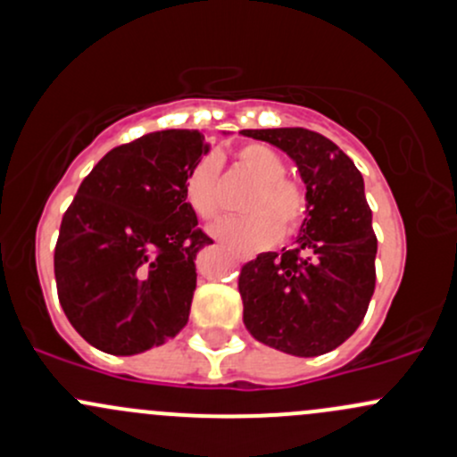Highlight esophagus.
Wrapping results in <instances>:
<instances>
[{"mask_svg": "<svg viewBox=\"0 0 457 457\" xmlns=\"http://www.w3.org/2000/svg\"><path fill=\"white\" fill-rule=\"evenodd\" d=\"M249 258H252V256H249V253H243V256H241V261H243V262H247Z\"/></svg>", "mask_w": 457, "mask_h": 457, "instance_id": "34e87169", "label": "esophagus"}]
</instances>
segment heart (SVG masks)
<instances>
[{
	"instance_id": "heart-1",
	"label": "heart",
	"mask_w": 457,
	"mask_h": 457,
	"mask_svg": "<svg viewBox=\"0 0 457 457\" xmlns=\"http://www.w3.org/2000/svg\"><path fill=\"white\" fill-rule=\"evenodd\" d=\"M237 162L258 184L249 192L245 210L249 214L232 216L212 228L214 237L241 252L271 245L280 232L291 234L300 225L306 210V195L300 184L285 177L287 164L276 148L267 144H245L237 151ZM186 201L195 214L212 220L220 214L219 164L204 157L186 177Z\"/></svg>"
}]
</instances>
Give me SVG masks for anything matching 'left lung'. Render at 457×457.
Returning <instances> with one entry per match:
<instances>
[{
  "instance_id": "obj_1",
  "label": "left lung",
  "mask_w": 457,
  "mask_h": 457,
  "mask_svg": "<svg viewBox=\"0 0 457 457\" xmlns=\"http://www.w3.org/2000/svg\"><path fill=\"white\" fill-rule=\"evenodd\" d=\"M241 133L285 151L306 186L295 245L258 253L241 269L245 328L293 357L330 353L359 328L377 282V237L361 172L337 144L309 129Z\"/></svg>"
}]
</instances>
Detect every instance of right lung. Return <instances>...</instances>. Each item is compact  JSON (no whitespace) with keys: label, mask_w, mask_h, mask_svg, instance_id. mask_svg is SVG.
Returning <instances> with one entry per match:
<instances>
[{"label":"right lung","mask_w":457,"mask_h":457,"mask_svg":"<svg viewBox=\"0 0 457 457\" xmlns=\"http://www.w3.org/2000/svg\"><path fill=\"white\" fill-rule=\"evenodd\" d=\"M210 151L201 131L168 129L115 146L80 184L54 249L59 300L76 333L129 357L188 324L195 258L212 238L186 201Z\"/></svg>","instance_id":"obj_1"}]
</instances>
